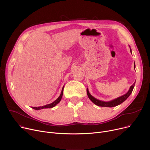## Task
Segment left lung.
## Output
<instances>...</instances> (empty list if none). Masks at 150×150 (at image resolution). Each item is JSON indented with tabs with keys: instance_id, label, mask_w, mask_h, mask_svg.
<instances>
[{
	"instance_id": "left-lung-1",
	"label": "left lung",
	"mask_w": 150,
	"mask_h": 150,
	"mask_svg": "<svg viewBox=\"0 0 150 150\" xmlns=\"http://www.w3.org/2000/svg\"><path fill=\"white\" fill-rule=\"evenodd\" d=\"M130 52L132 53V51L131 49H130ZM136 66H135V63H134V69H135ZM135 86V83H134L129 89V91H128V92L127 93L124 94L123 96H120L119 97H118L117 98H115L112 100L111 101H101L100 100H98L97 98H96L95 97H93L91 94L89 93L88 89L87 88V94H88V96L89 97V98L91 100V101L92 103H93L95 105L98 106H101V107H109V108H111V107H114L116 106H118L120 105L121 103H122L123 101H125L126 100H127L129 96L131 95L132 90L134 89V87Z\"/></svg>"
}]
</instances>
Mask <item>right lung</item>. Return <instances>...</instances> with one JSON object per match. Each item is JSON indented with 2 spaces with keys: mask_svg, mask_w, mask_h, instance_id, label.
I'll list each match as a JSON object with an SVG mask.
<instances>
[{
  "mask_svg": "<svg viewBox=\"0 0 150 150\" xmlns=\"http://www.w3.org/2000/svg\"><path fill=\"white\" fill-rule=\"evenodd\" d=\"M64 86H63L62 87V91H61V94L59 97L56 100H54L53 103H50V104H49V105H44V106H39V107H32L33 109H35V110H40V109H46V108H52L54 106H56L57 104H58L61 98H62V95H63V90H64Z\"/></svg>",
  "mask_w": 150,
  "mask_h": 150,
  "instance_id": "add662e5",
  "label": "right lung"
}]
</instances>
